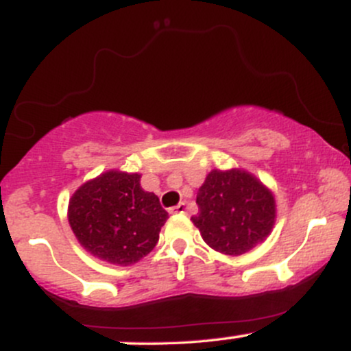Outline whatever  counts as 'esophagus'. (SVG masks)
Instances as JSON below:
<instances>
[{
    "label": "esophagus",
    "mask_w": 351,
    "mask_h": 351,
    "mask_svg": "<svg viewBox=\"0 0 351 351\" xmlns=\"http://www.w3.org/2000/svg\"><path fill=\"white\" fill-rule=\"evenodd\" d=\"M184 211H186V208H184V203H180V204H176V206L170 208L171 215H183Z\"/></svg>",
    "instance_id": "esophagus-1"
}]
</instances>
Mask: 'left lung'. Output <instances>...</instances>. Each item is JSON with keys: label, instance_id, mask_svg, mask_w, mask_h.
<instances>
[{"label": "left lung", "instance_id": "left-lung-1", "mask_svg": "<svg viewBox=\"0 0 351 351\" xmlns=\"http://www.w3.org/2000/svg\"><path fill=\"white\" fill-rule=\"evenodd\" d=\"M193 223L209 247L239 256L264 241L274 226L276 203L261 181L241 170H213L196 196Z\"/></svg>", "mask_w": 351, "mask_h": 351}]
</instances>
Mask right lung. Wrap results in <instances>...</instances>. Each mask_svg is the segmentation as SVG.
<instances>
[{
    "label": "right lung",
    "mask_w": 351,
    "mask_h": 351,
    "mask_svg": "<svg viewBox=\"0 0 351 351\" xmlns=\"http://www.w3.org/2000/svg\"><path fill=\"white\" fill-rule=\"evenodd\" d=\"M168 213L140 175L107 171L82 184L69 203V224L88 252L110 264L140 261L158 243Z\"/></svg>",
    "instance_id": "right-lung-1"
}]
</instances>
